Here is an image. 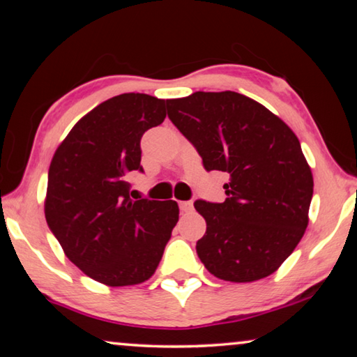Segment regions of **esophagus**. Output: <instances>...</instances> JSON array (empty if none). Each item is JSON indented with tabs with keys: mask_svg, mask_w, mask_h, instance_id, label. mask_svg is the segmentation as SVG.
<instances>
[{
	"mask_svg": "<svg viewBox=\"0 0 357 357\" xmlns=\"http://www.w3.org/2000/svg\"><path fill=\"white\" fill-rule=\"evenodd\" d=\"M179 209L183 211V213H190L193 209V203L192 202H179Z\"/></svg>",
	"mask_w": 357,
	"mask_h": 357,
	"instance_id": "esophagus-1",
	"label": "esophagus"
}]
</instances>
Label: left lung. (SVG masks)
I'll list each match as a JSON object with an SVG mask.
<instances>
[{"mask_svg": "<svg viewBox=\"0 0 357 357\" xmlns=\"http://www.w3.org/2000/svg\"><path fill=\"white\" fill-rule=\"evenodd\" d=\"M167 112L203 167L229 174L225 202L193 203L206 220L197 241L204 268L236 283L275 273L309 225L313 176L298 137L268 108L234 91L168 99Z\"/></svg>", "mask_w": 357, "mask_h": 357, "instance_id": "8db88e82", "label": "left lung"}]
</instances>
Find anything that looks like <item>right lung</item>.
<instances>
[{"mask_svg":"<svg viewBox=\"0 0 357 357\" xmlns=\"http://www.w3.org/2000/svg\"><path fill=\"white\" fill-rule=\"evenodd\" d=\"M165 116L164 99L140 93L114 96L78 121L52 159L48 228L66 257L104 285L148 280L179 219L176 202L129 195V174L143 172L142 137Z\"/></svg>","mask_w":357,"mask_h":357,"instance_id":"add662e5","label":"right lung"}]
</instances>
